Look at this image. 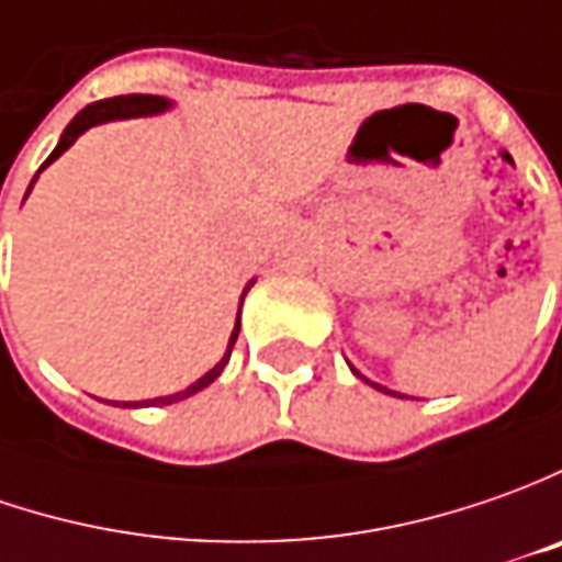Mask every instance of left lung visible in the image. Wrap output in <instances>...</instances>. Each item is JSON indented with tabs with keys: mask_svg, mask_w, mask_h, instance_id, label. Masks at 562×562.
I'll list each match as a JSON object with an SVG mask.
<instances>
[{
	"mask_svg": "<svg viewBox=\"0 0 562 562\" xmlns=\"http://www.w3.org/2000/svg\"><path fill=\"white\" fill-rule=\"evenodd\" d=\"M373 385H376V382H373ZM376 389H382V385H376ZM382 392H389V389H382Z\"/></svg>",
	"mask_w": 562,
	"mask_h": 562,
	"instance_id": "obj_1",
	"label": "left lung"
}]
</instances>
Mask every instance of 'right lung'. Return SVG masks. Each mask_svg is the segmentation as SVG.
I'll return each instance as SVG.
<instances>
[{
	"mask_svg": "<svg viewBox=\"0 0 562 562\" xmlns=\"http://www.w3.org/2000/svg\"><path fill=\"white\" fill-rule=\"evenodd\" d=\"M170 105L167 99H161V95H114V99H102V102H92V105H87L74 121L68 124V130L61 133V143L55 146V151H52L49 158L43 161V167L49 165V161H55L61 151H68L74 143H77V136L80 133H87L89 126L95 124H105V121H121V117H143V114H158V111H165V108ZM236 339H239V319H236V329H233V336H229V348H226V355H223V360L211 370V373H204L199 382H192L186 392H177V395H167V397H155V401H146V404H173V401H183V397L195 395V392H202L204 385H211L214 379L221 376V370L226 367V360H229V355H233V345H236Z\"/></svg>",
	"mask_w": 562,
	"mask_h": 562,
	"instance_id": "right-lung-1",
	"label": "right lung"
}]
</instances>
